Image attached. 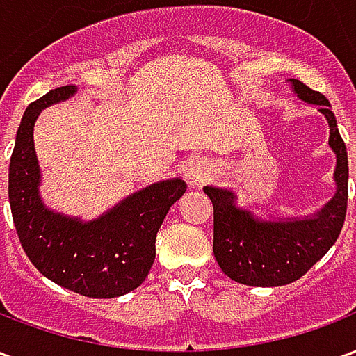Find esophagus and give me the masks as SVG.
I'll use <instances>...</instances> for the list:
<instances>
[{"label":"esophagus","instance_id":"obj_1","mask_svg":"<svg viewBox=\"0 0 356 356\" xmlns=\"http://www.w3.org/2000/svg\"><path fill=\"white\" fill-rule=\"evenodd\" d=\"M186 175V183L191 188H196L200 186L206 179L209 177V170L204 165V163H191L185 171Z\"/></svg>","mask_w":356,"mask_h":356}]
</instances>
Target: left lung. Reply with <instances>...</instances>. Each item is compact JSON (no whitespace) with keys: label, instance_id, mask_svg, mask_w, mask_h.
<instances>
[{"label":"left lung","instance_id":"1","mask_svg":"<svg viewBox=\"0 0 356 356\" xmlns=\"http://www.w3.org/2000/svg\"><path fill=\"white\" fill-rule=\"evenodd\" d=\"M291 83L299 99L318 104L328 120L330 147L337 158L334 173L337 191L314 217L259 221L250 211L234 206L231 191L204 186L213 204V255L225 275L246 286L270 288L301 278L334 246L347 213L349 163L336 116L324 95L299 80H291Z\"/></svg>","mask_w":356,"mask_h":356}]
</instances>
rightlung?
<instances>
[{
  "mask_svg": "<svg viewBox=\"0 0 356 356\" xmlns=\"http://www.w3.org/2000/svg\"><path fill=\"white\" fill-rule=\"evenodd\" d=\"M76 93L51 89L24 112L9 163V202L20 246L43 276L86 298H118L148 276L163 217L186 191L181 179L162 181L125 198L91 223L53 213L40 198L34 122L53 102Z\"/></svg>",
  "mask_w": 356,
  "mask_h": 356,
  "instance_id": "1",
  "label": "right lung"
}]
</instances>
